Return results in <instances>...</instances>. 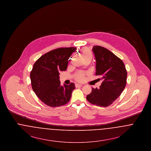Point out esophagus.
<instances>
[{
  "mask_svg": "<svg viewBox=\"0 0 151 151\" xmlns=\"http://www.w3.org/2000/svg\"><path fill=\"white\" fill-rule=\"evenodd\" d=\"M75 86L76 88H78V87H80V86H82L81 84H75Z\"/></svg>",
  "mask_w": 151,
  "mask_h": 151,
  "instance_id": "obj_1",
  "label": "esophagus"
}]
</instances>
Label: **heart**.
<instances>
[{"instance_id":"obj_1","label":"heart","mask_w":151,"mask_h":151,"mask_svg":"<svg viewBox=\"0 0 151 151\" xmlns=\"http://www.w3.org/2000/svg\"><path fill=\"white\" fill-rule=\"evenodd\" d=\"M83 58L92 57V54L90 50L88 48L83 49L81 51ZM75 79L79 81H82L85 79V73L83 72H78L75 75Z\"/></svg>"}]
</instances>
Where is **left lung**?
Segmentation results:
<instances>
[{"label":"left lung","mask_w":151,"mask_h":151,"mask_svg":"<svg viewBox=\"0 0 151 151\" xmlns=\"http://www.w3.org/2000/svg\"><path fill=\"white\" fill-rule=\"evenodd\" d=\"M93 51L96 60V75H100L103 81L100 88H92L86 99L93 105L107 107L123 91L127 73L122 60L107 49L94 46Z\"/></svg>","instance_id":"1"}]
</instances>
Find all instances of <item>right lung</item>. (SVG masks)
<instances>
[{"label":"right lung","instance_id":"add662e5","mask_svg":"<svg viewBox=\"0 0 151 151\" xmlns=\"http://www.w3.org/2000/svg\"><path fill=\"white\" fill-rule=\"evenodd\" d=\"M76 47H60L43 54L37 60L30 78L33 91L46 105L59 107L68 103L75 89L74 83L60 86V71H65L68 59Z\"/></svg>","mask_w":151,"mask_h":151}]
</instances>
